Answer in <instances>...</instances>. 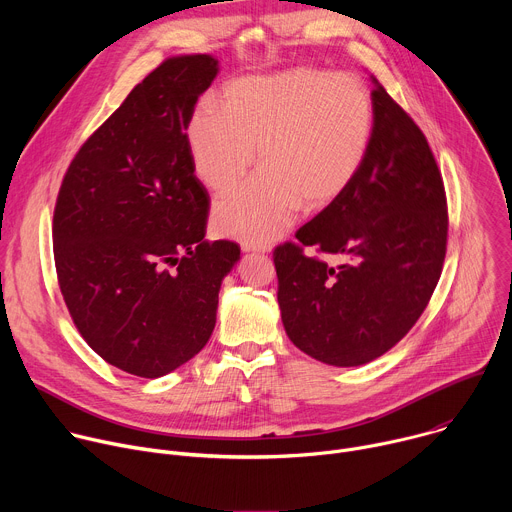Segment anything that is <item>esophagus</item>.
<instances>
[{
	"mask_svg": "<svg viewBox=\"0 0 512 512\" xmlns=\"http://www.w3.org/2000/svg\"><path fill=\"white\" fill-rule=\"evenodd\" d=\"M271 247L269 245H245L243 247V251H247V253H267Z\"/></svg>",
	"mask_w": 512,
	"mask_h": 512,
	"instance_id": "34e87169",
	"label": "esophagus"
}]
</instances>
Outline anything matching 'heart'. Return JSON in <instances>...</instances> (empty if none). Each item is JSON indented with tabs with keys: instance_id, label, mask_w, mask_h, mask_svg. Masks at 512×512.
<instances>
[{
	"instance_id": "obj_1",
	"label": "heart",
	"mask_w": 512,
	"mask_h": 512,
	"mask_svg": "<svg viewBox=\"0 0 512 512\" xmlns=\"http://www.w3.org/2000/svg\"><path fill=\"white\" fill-rule=\"evenodd\" d=\"M221 111L200 105L188 123V150L200 182L233 190L253 164L261 174L218 200V235L245 245L279 237L300 210H324L356 180L367 162L375 103L356 77L320 68H291L231 81Z\"/></svg>"
}]
</instances>
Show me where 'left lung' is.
Masks as SVG:
<instances>
[{
	"label": "left lung",
	"instance_id": "8db88e82",
	"mask_svg": "<svg viewBox=\"0 0 512 512\" xmlns=\"http://www.w3.org/2000/svg\"><path fill=\"white\" fill-rule=\"evenodd\" d=\"M371 97L375 131L356 180L273 251L289 340L334 367L379 358L415 326L448 245L446 188L423 131L377 81Z\"/></svg>",
	"mask_w": 512,
	"mask_h": 512
}]
</instances>
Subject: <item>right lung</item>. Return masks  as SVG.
Returning a JSON list of instances; mask_svg holds the SVG:
<instances>
[{
	"label": "right lung",
	"mask_w": 512,
	"mask_h": 512,
	"mask_svg": "<svg viewBox=\"0 0 512 512\" xmlns=\"http://www.w3.org/2000/svg\"><path fill=\"white\" fill-rule=\"evenodd\" d=\"M216 72L208 54L166 58L81 145L58 190L52 241L68 314L135 377L168 375L204 348L241 259L233 241H204L210 198L188 150Z\"/></svg>",
	"instance_id": "obj_1"
}]
</instances>
